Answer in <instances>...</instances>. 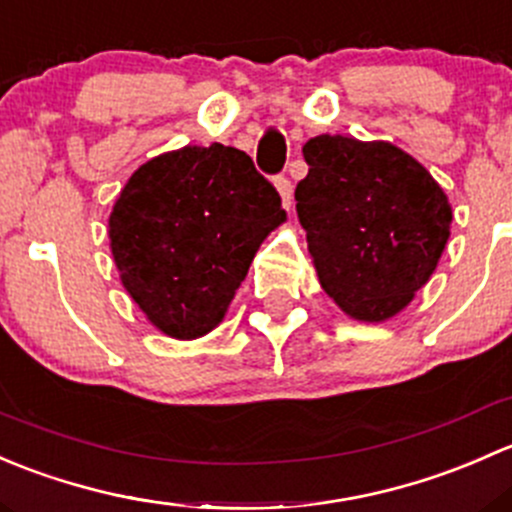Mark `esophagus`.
Listing matches in <instances>:
<instances>
[{"instance_id": "obj_1", "label": "esophagus", "mask_w": 512, "mask_h": 512, "mask_svg": "<svg viewBox=\"0 0 512 512\" xmlns=\"http://www.w3.org/2000/svg\"><path fill=\"white\" fill-rule=\"evenodd\" d=\"M276 189H278V194H281V199H283V207L291 209L293 207V184H291V179L276 177Z\"/></svg>"}]
</instances>
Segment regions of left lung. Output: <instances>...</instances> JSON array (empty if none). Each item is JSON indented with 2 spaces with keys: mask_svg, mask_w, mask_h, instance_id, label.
<instances>
[{
  "mask_svg": "<svg viewBox=\"0 0 512 512\" xmlns=\"http://www.w3.org/2000/svg\"><path fill=\"white\" fill-rule=\"evenodd\" d=\"M303 157L308 175L295 187V212L320 286L350 318H392L444 254L451 229L444 189L392 142L318 135Z\"/></svg>",
  "mask_w": 512,
  "mask_h": 512,
  "instance_id": "8db88e82",
  "label": "left lung"
}]
</instances>
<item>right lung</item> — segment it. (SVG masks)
<instances>
[{
  "mask_svg": "<svg viewBox=\"0 0 512 512\" xmlns=\"http://www.w3.org/2000/svg\"><path fill=\"white\" fill-rule=\"evenodd\" d=\"M283 221L281 197L254 160L214 142L135 170L108 236L120 281L147 320L192 340L221 323L261 241Z\"/></svg>",
  "mask_w": 512,
  "mask_h": 512,
  "instance_id": "obj_1",
  "label": "right lung"
}]
</instances>
